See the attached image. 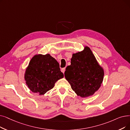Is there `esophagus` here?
I'll list each match as a JSON object with an SVG mask.
<instances>
[{
    "mask_svg": "<svg viewBox=\"0 0 130 130\" xmlns=\"http://www.w3.org/2000/svg\"><path fill=\"white\" fill-rule=\"evenodd\" d=\"M65 71V68H63V69H61V72H63V73H64Z\"/></svg>",
    "mask_w": 130,
    "mask_h": 130,
    "instance_id": "1",
    "label": "esophagus"
}]
</instances>
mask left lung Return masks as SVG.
Instances as JSON below:
<instances>
[{
    "label": "left lung",
    "mask_w": 130,
    "mask_h": 130,
    "mask_svg": "<svg viewBox=\"0 0 130 130\" xmlns=\"http://www.w3.org/2000/svg\"><path fill=\"white\" fill-rule=\"evenodd\" d=\"M71 63L64 75L72 90L82 98L92 95L101 86L104 71L91 49L86 46L83 51L73 54Z\"/></svg>",
    "instance_id": "8db88e82"
}]
</instances>
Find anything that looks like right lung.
<instances>
[{
  "mask_svg": "<svg viewBox=\"0 0 130 130\" xmlns=\"http://www.w3.org/2000/svg\"><path fill=\"white\" fill-rule=\"evenodd\" d=\"M63 77L64 74L60 71L59 63L49 54L34 56L24 74L30 90L40 95L53 89L56 81Z\"/></svg>",
  "mask_w": 130,
  "mask_h": 130,
  "instance_id": "obj_1",
  "label": "right lung"
}]
</instances>
